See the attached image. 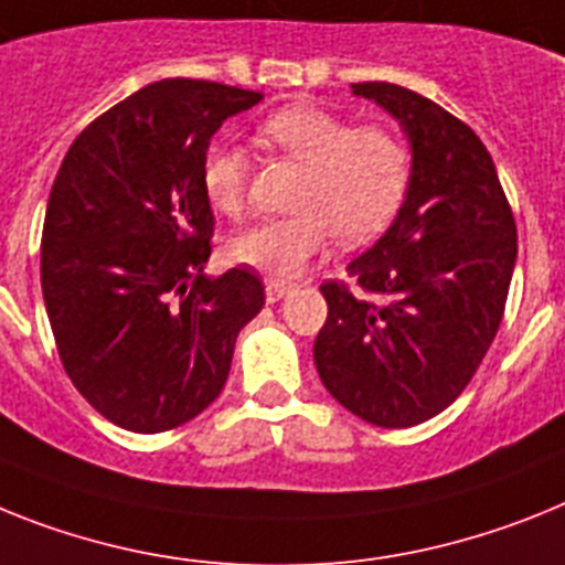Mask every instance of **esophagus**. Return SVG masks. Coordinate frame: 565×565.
Listing matches in <instances>:
<instances>
[{"label": "esophagus", "instance_id": "esophagus-1", "mask_svg": "<svg viewBox=\"0 0 565 565\" xmlns=\"http://www.w3.org/2000/svg\"><path fill=\"white\" fill-rule=\"evenodd\" d=\"M290 292V284L284 281H267V301L269 305H275V301H281L284 296Z\"/></svg>", "mask_w": 565, "mask_h": 565}]
</instances>
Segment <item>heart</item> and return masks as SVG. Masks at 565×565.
<instances>
[{"label": "heart", "mask_w": 565, "mask_h": 565, "mask_svg": "<svg viewBox=\"0 0 565 565\" xmlns=\"http://www.w3.org/2000/svg\"><path fill=\"white\" fill-rule=\"evenodd\" d=\"M260 143L307 169L296 192L298 215L260 221L230 241V258L273 281H290L335 238L344 246L376 238L399 212L411 183L405 140L382 126H353L319 106H287L258 129ZM246 154L230 140L206 146L201 189L215 212L241 215Z\"/></svg>", "instance_id": "heart-1"}]
</instances>
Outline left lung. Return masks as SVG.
I'll list each match as a JSON object with an SVG mask.
<instances>
[{
    "label": "left lung",
    "instance_id": "obj_1",
    "mask_svg": "<svg viewBox=\"0 0 565 565\" xmlns=\"http://www.w3.org/2000/svg\"><path fill=\"white\" fill-rule=\"evenodd\" d=\"M399 120L411 183L393 224L348 264L362 292L327 281L312 359L339 405L379 428H411L466 391L502 321L516 226L482 140L434 99L353 83Z\"/></svg>",
    "mask_w": 565,
    "mask_h": 565
}]
</instances>
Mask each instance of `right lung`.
<instances>
[{
  "mask_svg": "<svg viewBox=\"0 0 565 565\" xmlns=\"http://www.w3.org/2000/svg\"><path fill=\"white\" fill-rule=\"evenodd\" d=\"M264 94L160 79L71 143L42 230V296L68 379L94 411L160 434L224 391L241 327L264 307L246 267L206 278L215 217L201 160Z\"/></svg>",
  "mask_w": 565,
  "mask_h": 565,
  "instance_id": "add662e5",
  "label": "right lung"
}]
</instances>
